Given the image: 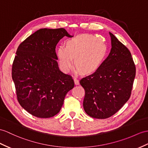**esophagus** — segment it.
Returning <instances> with one entry per match:
<instances>
[{"label": "esophagus", "mask_w": 148, "mask_h": 148, "mask_svg": "<svg viewBox=\"0 0 148 148\" xmlns=\"http://www.w3.org/2000/svg\"><path fill=\"white\" fill-rule=\"evenodd\" d=\"M74 82H75V84L76 85H78L79 84H80V82H79V80L77 78H74Z\"/></svg>", "instance_id": "1"}]
</instances>
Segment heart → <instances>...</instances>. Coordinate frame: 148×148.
I'll use <instances>...</instances> for the list:
<instances>
[{"label":"heart","mask_w":148,"mask_h":148,"mask_svg":"<svg viewBox=\"0 0 148 148\" xmlns=\"http://www.w3.org/2000/svg\"><path fill=\"white\" fill-rule=\"evenodd\" d=\"M107 46L102 39L91 34H81L68 40L66 47L61 46L57 50V57L61 69L68 72L73 64L84 74L96 71L102 63Z\"/></svg>","instance_id":"obj_1"}]
</instances>
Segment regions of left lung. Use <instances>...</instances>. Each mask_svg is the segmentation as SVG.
I'll return each mask as SVG.
<instances>
[{
    "label": "left lung",
    "instance_id": "obj_1",
    "mask_svg": "<svg viewBox=\"0 0 148 148\" xmlns=\"http://www.w3.org/2000/svg\"><path fill=\"white\" fill-rule=\"evenodd\" d=\"M109 56L93 74L80 82L85 95L84 109L89 116L107 119L120 110L130 98L136 66L129 50L109 32Z\"/></svg>",
    "mask_w": 148,
    "mask_h": 148
}]
</instances>
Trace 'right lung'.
Here are the masks:
<instances>
[{"mask_svg":"<svg viewBox=\"0 0 148 148\" xmlns=\"http://www.w3.org/2000/svg\"><path fill=\"white\" fill-rule=\"evenodd\" d=\"M64 36L73 37L64 28L41 29L20 44L12 68L17 100L32 116H55L66 93L74 87L69 75L59 69L56 46Z\"/></svg>","mask_w":148,"mask_h":148,"instance_id":"add662e5","label":"right lung"}]
</instances>
